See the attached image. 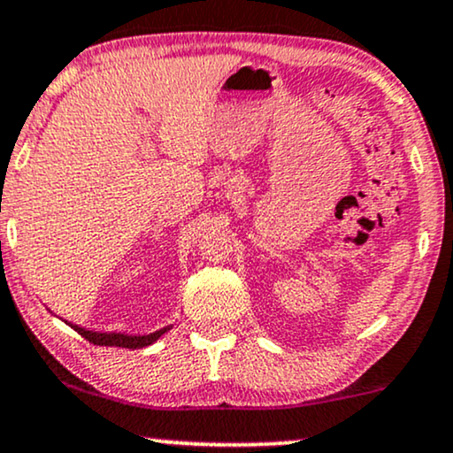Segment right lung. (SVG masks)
Instances as JSON below:
<instances>
[{"label":"right lung","instance_id":"obj_1","mask_svg":"<svg viewBox=\"0 0 453 453\" xmlns=\"http://www.w3.org/2000/svg\"><path fill=\"white\" fill-rule=\"evenodd\" d=\"M66 322V319H65ZM73 330H77L79 334L83 336V339H88L89 342H94V345H100V347H123V349H142V347H148L152 345V342H157L160 336L165 334V332L173 328V324L171 326H165V328H160L157 332H150V334H125V332H98V330H89V328H81L79 324H71Z\"/></svg>","mask_w":453,"mask_h":453}]
</instances>
